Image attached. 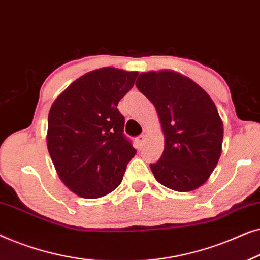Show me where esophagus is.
I'll return each instance as SVG.
<instances>
[{"mask_svg": "<svg viewBox=\"0 0 260 260\" xmlns=\"http://www.w3.org/2000/svg\"><path fill=\"white\" fill-rule=\"evenodd\" d=\"M145 138H147V135H145V134L140 135V136L137 137V143L138 144H143L144 141H145Z\"/></svg>", "mask_w": 260, "mask_h": 260, "instance_id": "esophagus-1", "label": "esophagus"}]
</instances>
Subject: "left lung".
Wrapping results in <instances>:
<instances>
[{
  "label": "left lung",
  "mask_w": 260,
  "mask_h": 260,
  "mask_svg": "<svg viewBox=\"0 0 260 260\" xmlns=\"http://www.w3.org/2000/svg\"><path fill=\"white\" fill-rule=\"evenodd\" d=\"M136 86L155 105L165 135L161 158L150 165L155 179L176 191L197 189L221 155L223 127L214 102L173 71L141 73Z\"/></svg>",
  "instance_id": "8db88e82"
}]
</instances>
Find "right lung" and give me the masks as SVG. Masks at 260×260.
Returning a JSON list of instances; mask_svg holds the SVG:
<instances>
[{"label": "right lung", "instance_id": "add662e5", "mask_svg": "<svg viewBox=\"0 0 260 260\" xmlns=\"http://www.w3.org/2000/svg\"><path fill=\"white\" fill-rule=\"evenodd\" d=\"M137 72L104 67L73 81L51 106L47 148L65 186L97 199L119 186L136 154L123 134L118 102L133 88Z\"/></svg>", "mask_w": 260, "mask_h": 260}]
</instances>
